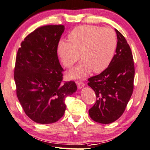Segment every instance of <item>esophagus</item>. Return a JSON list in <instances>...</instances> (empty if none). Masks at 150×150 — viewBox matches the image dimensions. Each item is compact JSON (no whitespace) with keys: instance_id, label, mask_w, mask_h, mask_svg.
<instances>
[{"instance_id":"obj_1","label":"esophagus","mask_w":150,"mask_h":150,"mask_svg":"<svg viewBox=\"0 0 150 150\" xmlns=\"http://www.w3.org/2000/svg\"><path fill=\"white\" fill-rule=\"evenodd\" d=\"M76 84H77L78 88L79 89H81L82 87H83L85 85V83L82 82V81H76Z\"/></svg>"}]
</instances>
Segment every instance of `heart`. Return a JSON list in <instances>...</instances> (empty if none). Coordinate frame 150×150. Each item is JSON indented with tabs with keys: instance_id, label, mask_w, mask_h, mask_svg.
Masks as SVG:
<instances>
[{
	"instance_id": "b5f03b06",
	"label": "heart",
	"mask_w": 150,
	"mask_h": 150,
	"mask_svg": "<svg viewBox=\"0 0 150 150\" xmlns=\"http://www.w3.org/2000/svg\"><path fill=\"white\" fill-rule=\"evenodd\" d=\"M69 42L61 41L58 52L63 65L71 67L81 58V63L69 72L73 78H83L93 71H104L113 60L117 47L116 33L111 28L81 25L68 35Z\"/></svg>"
}]
</instances>
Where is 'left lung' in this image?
I'll list each match as a JSON object with an SVG mask.
<instances>
[{"instance_id":"1","label":"left lung","mask_w":150,"mask_h":150,"mask_svg":"<svg viewBox=\"0 0 150 150\" xmlns=\"http://www.w3.org/2000/svg\"><path fill=\"white\" fill-rule=\"evenodd\" d=\"M117 34V47L110 65L100 74L88 79L96 100L89 114L99 123L109 124L118 119L127 107L134 89V63L131 48L121 33Z\"/></svg>"}]
</instances>
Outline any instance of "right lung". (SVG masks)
Wrapping results in <instances>:
<instances>
[{
  "mask_svg": "<svg viewBox=\"0 0 150 150\" xmlns=\"http://www.w3.org/2000/svg\"><path fill=\"white\" fill-rule=\"evenodd\" d=\"M63 25L40 27L25 38L16 58L14 78L19 102L29 118L40 124L64 115L65 100L77 89L74 81H63L57 55Z\"/></svg>",
  "mask_w": 150,
  "mask_h": 150,
  "instance_id": "add662e5",
  "label": "right lung"
}]
</instances>
